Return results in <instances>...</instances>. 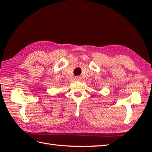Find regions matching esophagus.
Returning <instances> with one entry per match:
<instances>
[{"instance_id":"obj_1","label":"esophagus","mask_w":152,"mask_h":152,"mask_svg":"<svg viewBox=\"0 0 152 152\" xmlns=\"http://www.w3.org/2000/svg\"><path fill=\"white\" fill-rule=\"evenodd\" d=\"M75 79L76 81H80L81 77H76L75 78Z\"/></svg>"}]
</instances>
